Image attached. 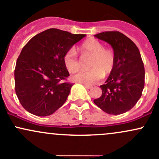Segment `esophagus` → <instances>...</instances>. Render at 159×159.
Instances as JSON below:
<instances>
[{"instance_id":"1","label":"esophagus","mask_w":159,"mask_h":159,"mask_svg":"<svg viewBox=\"0 0 159 159\" xmlns=\"http://www.w3.org/2000/svg\"><path fill=\"white\" fill-rule=\"evenodd\" d=\"M83 86L86 87V89H91L92 87H93L92 86H90V85H87V84H83Z\"/></svg>"}]
</instances>
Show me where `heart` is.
Instances as JSON below:
<instances>
[{
	"instance_id": "heart-1",
	"label": "heart",
	"mask_w": 159,
	"mask_h": 159,
	"mask_svg": "<svg viewBox=\"0 0 159 159\" xmlns=\"http://www.w3.org/2000/svg\"><path fill=\"white\" fill-rule=\"evenodd\" d=\"M82 55L92 56L89 70L81 71L73 76L76 82L85 84H94L113 71L115 65V55L112 50L105 48L102 42L95 39H89L80 47ZM64 63L70 73H76L81 67V62L73 48L68 49L64 55Z\"/></svg>"
}]
</instances>
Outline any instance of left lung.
Here are the masks:
<instances>
[{"label":"left lung","instance_id":"1","mask_svg":"<svg viewBox=\"0 0 159 159\" xmlns=\"http://www.w3.org/2000/svg\"><path fill=\"white\" fill-rule=\"evenodd\" d=\"M112 46L115 65L105 84L102 94L94 103L105 112L120 114L130 110L140 98L145 85V69L137 46L118 31L94 35Z\"/></svg>","mask_w":159,"mask_h":159}]
</instances>
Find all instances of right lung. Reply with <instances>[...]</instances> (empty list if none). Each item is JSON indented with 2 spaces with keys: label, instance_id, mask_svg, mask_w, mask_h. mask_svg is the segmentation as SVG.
<instances>
[{
  "label": "right lung",
  "instance_id": "1",
  "mask_svg": "<svg viewBox=\"0 0 159 159\" xmlns=\"http://www.w3.org/2000/svg\"><path fill=\"white\" fill-rule=\"evenodd\" d=\"M86 36L49 29L32 38L22 49L14 70L15 91L27 111L45 117L60 108L73 83L64 63L68 49Z\"/></svg>",
  "mask_w": 159,
  "mask_h": 159
}]
</instances>
